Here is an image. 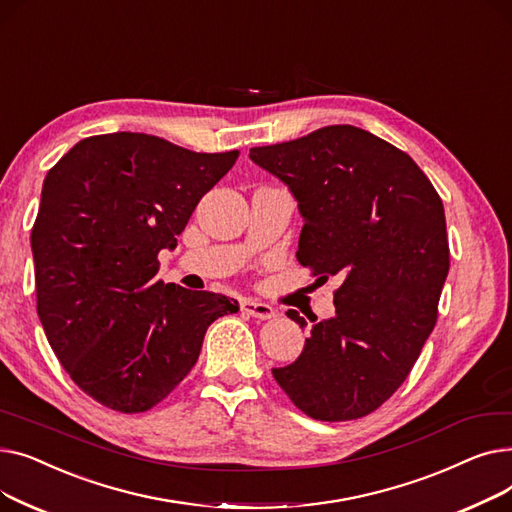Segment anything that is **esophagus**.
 <instances>
[{
    "mask_svg": "<svg viewBox=\"0 0 512 512\" xmlns=\"http://www.w3.org/2000/svg\"><path fill=\"white\" fill-rule=\"evenodd\" d=\"M240 307H242V311H245L247 315L257 317V319H272V317H276V313H278L272 305L259 303V301H251V299L242 303Z\"/></svg>",
    "mask_w": 512,
    "mask_h": 512,
    "instance_id": "34e87169",
    "label": "esophagus"
}]
</instances>
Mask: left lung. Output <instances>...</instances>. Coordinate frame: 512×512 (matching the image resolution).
Masks as SVG:
<instances>
[{
    "instance_id": "obj_1",
    "label": "left lung",
    "mask_w": 512,
    "mask_h": 512,
    "mask_svg": "<svg viewBox=\"0 0 512 512\" xmlns=\"http://www.w3.org/2000/svg\"><path fill=\"white\" fill-rule=\"evenodd\" d=\"M249 157L299 201V263L342 280L336 315L313 324L301 357L274 378L313 419L365 417L407 380L436 326L450 267L442 199L405 151L351 124Z\"/></svg>"
}]
</instances>
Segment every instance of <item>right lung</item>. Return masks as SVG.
<instances>
[{"instance_id":"obj_1","label":"right lung","mask_w":512,"mask_h":512,"mask_svg":"<svg viewBox=\"0 0 512 512\" xmlns=\"http://www.w3.org/2000/svg\"><path fill=\"white\" fill-rule=\"evenodd\" d=\"M238 151L197 153L143 132L76 143L43 182L31 234L37 313L72 382L99 405L143 413L199 359L234 299L155 280L201 197Z\"/></svg>"}]
</instances>
